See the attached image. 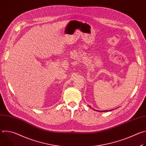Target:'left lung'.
<instances>
[{
	"label": "left lung",
	"instance_id": "obj_1",
	"mask_svg": "<svg viewBox=\"0 0 146 146\" xmlns=\"http://www.w3.org/2000/svg\"><path fill=\"white\" fill-rule=\"evenodd\" d=\"M111 110H105V111H99V112H106V111H111ZM98 111V110H97Z\"/></svg>",
	"mask_w": 146,
	"mask_h": 146
}]
</instances>
